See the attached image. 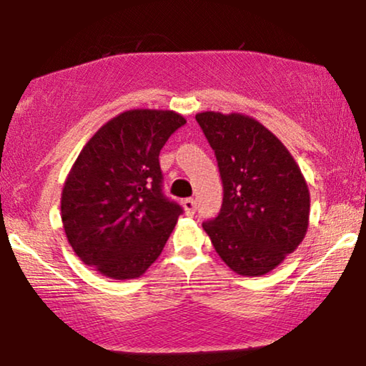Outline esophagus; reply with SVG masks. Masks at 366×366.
Instances as JSON below:
<instances>
[{
    "instance_id": "34e87169",
    "label": "esophagus",
    "mask_w": 366,
    "mask_h": 366,
    "mask_svg": "<svg viewBox=\"0 0 366 366\" xmlns=\"http://www.w3.org/2000/svg\"><path fill=\"white\" fill-rule=\"evenodd\" d=\"M182 204H183V208H184V213H187L188 217H193L194 212H197V203H194V199L193 198H187V199H183Z\"/></svg>"
}]
</instances>
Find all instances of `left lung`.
I'll use <instances>...</instances> for the list:
<instances>
[{"label":"left lung","instance_id":"obj_1","mask_svg":"<svg viewBox=\"0 0 366 366\" xmlns=\"http://www.w3.org/2000/svg\"><path fill=\"white\" fill-rule=\"evenodd\" d=\"M218 162L223 203L203 223L219 258L243 277L272 272L303 242L310 192L285 144L239 113H198Z\"/></svg>","mask_w":366,"mask_h":366}]
</instances>
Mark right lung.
Listing matches in <instances>:
<instances>
[{
  "label": "right lung",
  "mask_w": 366,
  "mask_h": 366,
  "mask_svg": "<svg viewBox=\"0 0 366 366\" xmlns=\"http://www.w3.org/2000/svg\"><path fill=\"white\" fill-rule=\"evenodd\" d=\"M187 123L163 109H129L84 144L61 193V222L84 264L138 278L163 252L183 208L164 197L159 152Z\"/></svg>",
  "instance_id": "1"
}]
</instances>
